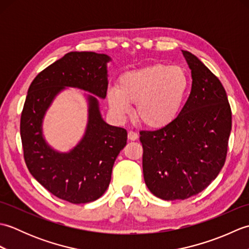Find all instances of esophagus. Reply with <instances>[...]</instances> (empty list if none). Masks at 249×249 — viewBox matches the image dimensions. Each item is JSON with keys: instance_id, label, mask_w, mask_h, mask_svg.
Segmentation results:
<instances>
[{"instance_id": "1", "label": "esophagus", "mask_w": 249, "mask_h": 249, "mask_svg": "<svg viewBox=\"0 0 249 249\" xmlns=\"http://www.w3.org/2000/svg\"><path fill=\"white\" fill-rule=\"evenodd\" d=\"M127 137H128V139L129 140H131V141H135V140H137L139 138V135L137 134V133H135V131H129L128 133V135H127Z\"/></svg>"}]
</instances>
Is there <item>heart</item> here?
<instances>
[{
  "mask_svg": "<svg viewBox=\"0 0 249 249\" xmlns=\"http://www.w3.org/2000/svg\"><path fill=\"white\" fill-rule=\"evenodd\" d=\"M189 78L179 66L154 64L124 72L116 88H110L107 99L119 118L129 113L136 103V115L149 127L168 125L181 111L188 91Z\"/></svg>",
  "mask_w": 249,
  "mask_h": 249,
  "instance_id": "obj_1",
  "label": "heart"
}]
</instances>
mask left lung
I'll return each mask as SVG.
<instances>
[{
  "instance_id": "8db88e82",
  "label": "left lung",
  "mask_w": 249,
  "mask_h": 249,
  "mask_svg": "<svg viewBox=\"0 0 249 249\" xmlns=\"http://www.w3.org/2000/svg\"><path fill=\"white\" fill-rule=\"evenodd\" d=\"M192 92L171 123L140 131L142 168L150 192L162 200H184L202 192L224 167L231 109L219 79L197 56L182 50Z\"/></svg>"
}]
</instances>
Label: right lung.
I'll return each instance as SVG.
<instances>
[{
	"label": "right lung",
	"instance_id": "1",
	"mask_svg": "<svg viewBox=\"0 0 249 249\" xmlns=\"http://www.w3.org/2000/svg\"><path fill=\"white\" fill-rule=\"evenodd\" d=\"M107 54L70 52L35 77L28 89L20 122L26 166L37 182L55 197L71 203H88L102 197L111 181L127 133L103 119L99 98L108 88ZM68 87L88 91L86 130L78 143L60 152L46 142L43 119L56 96Z\"/></svg>",
	"mask_w": 249,
	"mask_h": 249
}]
</instances>
